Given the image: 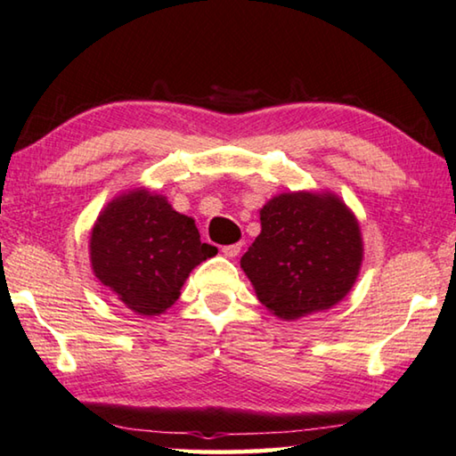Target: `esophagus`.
<instances>
[{"instance_id": "esophagus-1", "label": "esophagus", "mask_w": 456, "mask_h": 456, "mask_svg": "<svg viewBox=\"0 0 456 456\" xmlns=\"http://www.w3.org/2000/svg\"><path fill=\"white\" fill-rule=\"evenodd\" d=\"M240 251H241V245L235 243V245H225V248L221 249V254L225 256V257H229V259H233V257L240 256Z\"/></svg>"}]
</instances>
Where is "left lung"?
<instances>
[{
  "label": "left lung",
  "mask_w": 456,
  "mask_h": 456,
  "mask_svg": "<svg viewBox=\"0 0 456 456\" xmlns=\"http://www.w3.org/2000/svg\"><path fill=\"white\" fill-rule=\"evenodd\" d=\"M262 233L241 257L257 300L296 321L338 305L363 264L357 216L335 192H281L259 208Z\"/></svg>",
  "instance_id": "8db88e82"
}]
</instances>
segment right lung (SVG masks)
<instances>
[{"label":"right lung","mask_w":456,"mask_h":456,"mask_svg":"<svg viewBox=\"0 0 456 456\" xmlns=\"http://www.w3.org/2000/svg\"><path fill=\"white\" fill-rule=\"evenodd\" d=\"M216 248L200 243L192 216L143 186L115 197L91 229L95 278L140 316H160L180 296L189 273Z\"/></svg>","instance_id":"obj_1"}]
</instances>
